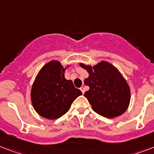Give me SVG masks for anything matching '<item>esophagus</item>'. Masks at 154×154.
Wrapping results in <instances>:
<instances>
[{
  "label": "esophagus",
  "instance_id": "34e87169",
  "mask_svg": "<svg viewBox=\"0 0 154 154\" xmlns=\"http://www.w3.org/2000/svg\"><path fill=\"white\" fill-rule=\"evenodd\" d=\"M81 91L82 92V94H85V89L84 86H82V88H81Z\"/></svg>",
  "mask_w": 154,
  "mask_h": 154
}]
</instances>
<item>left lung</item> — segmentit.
Returning <instances> with one entry per match:
<instances>
[{
	"label": "left lung",
	"mask_w": 154,
	"mask_h": 154,
	"mask_svg": "<svg viewBox=\"0 0 154 154\" xmlns=\"http://www.w3.org/2000/svg\"><path fill=\"white\" fill-rule=\"evenodd\" d=\"M80 65L89 72L85 85L89 89L84 96L91 104L92 109L108 118L124 113L130 101V89L117 68L104 60L93 67L82 63Z\"/></svg>",
	"instance_id": "8db88e82"
}]
</instances>
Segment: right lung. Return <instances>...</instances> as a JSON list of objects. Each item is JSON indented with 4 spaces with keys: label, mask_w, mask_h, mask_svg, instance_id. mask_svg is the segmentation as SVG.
<instances>
[{
    "label": "right lung",
    "mask_w": 154,
    "mask_h": 154,
    "mask_svg": "<svg viewBox=\"0 0 154 154\" xmlns=\"http://www.w3.org/2000/svg\"><path fill=\"white\" fill-rule=\"evenodd\" d=\"M65 69L58 60H51L42 68L32 84V106L45 118L53 120L63 116L82 94L71 80L65 78Z\"/></svg>",
    "instance_id": "right-lung-1"
}]
</instances>
